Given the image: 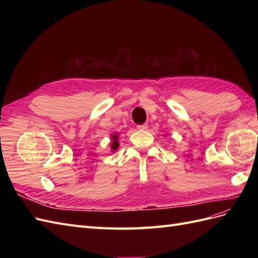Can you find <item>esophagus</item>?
Returning <instances> with one entry per match:
<instances>
[{
  "label": "esophagus",
  "instance_id": "1",
  "mask_svg": "<svg viewBox=\"0 0 258 258\" xmlns=\"http://www.w3.org/2000/svg\"><path fill=\"white\" fill-rule=\"evenodd\" d=\"M147 127H148V124L147 123H143V124H139V126L137 127L139 130H145V129H147Z\"/></svg>",
  "mask_w": 258,
  "mask_h": 258
}]
</instances>
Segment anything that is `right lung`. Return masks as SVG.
I'll return each mask as SVG.
<instances>
[{"label":"right lung","instance_id":"obj_1","mask_svg":"<svg viewBox=\"0 0 258 258\" xmlns=\"http://www.w3.org/2000/svg\"><path fill=\"white\" fill-rule=\"evenodd\" d=\"M111 141H112V144H111V148L112 151H116L117 148H118L119 146V142H118V135L117 134H114L111 136Z\"/></svg>","mask_w":258,"mask_h":258}]
</instances>
